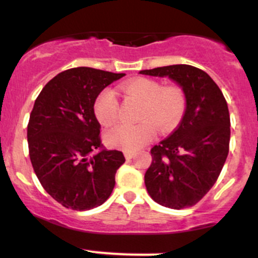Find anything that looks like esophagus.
<instances>
[{
    "label": "esophagus",
    "instance_id": "obj_1",
    "mask_svg": "<svg viewBox=\"0 0 258 258\" xmlns=\"http://www.w3.org/2000/svg\"><path fill=\"white\" fill-rule=\"evenodd\" d=\"M135 156H136V153L131 152V151H126V152H124V157H126L127 160H131V158H134Z\"/></svg>",
    "mask_w": 258,
    "mask_h": 258
}]
</instances>
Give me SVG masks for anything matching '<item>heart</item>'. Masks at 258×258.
<instances>
[{"label":"heart","instance_id":"1","mask_svg":"<svg viewBox=\"0 0 258 258\" xmlns=\"http://www.w3.org/2000/svg\"><path fill=\"white\" fill-rule=\"evenodd\" d=\"M128 97L142 103L137 124H118L108 130L105 141L110 147L123 151H137L153 140L157 127L166 132L172 130L182 118L186 100L177 87H162L150 79H135L122 86ZM93 113L102 126H111L118 117V101L112 90L106 88L96 97Z\"/></svg>","mask_w":258,"mask_h":258}]
</instances>
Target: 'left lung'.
Returning a JSON list of instances; mask_svg holds the SVG:
<instances>
[{"mask_svg":"<svg viewBox=\"0 0 258 258\" xmlns=\"http://www.w3.org/2000/svg\"><path fill=\"white\" fill-rule=\"evenodd\" d=\"M140 74L168 77L182 88L186 98L177 128L151 150L146 188L162 206L191 207L212 188L227 158L231 135L227 102L215 81L189 64L157 67Z\"/></svg>","mask_w":258,"mask_h":258,"instance_id":"8db88e82","label":"left lung"}]
</instances>
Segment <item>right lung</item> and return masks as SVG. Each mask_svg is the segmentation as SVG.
Wrapping results in <instances>:
<instances>
[{
	"label": "right lung",
	"instance_id": "right-lung-1",
	"mask_svg": "<svg viewBox=\"0 0 258 258\" xmlns=\"http://www.w3.org/2000/svg\"><path fill=\"white\" fill-rule=\"evenodd\" d=\"M123 76L91 67L67 70L36 98L27 126L31 163L46 192L66 209H95L112 194L124 156L101 144L93 103Z\"/></svg>",
	"mask_w": 258,
	"mask_h": 258
}]
</instances>
